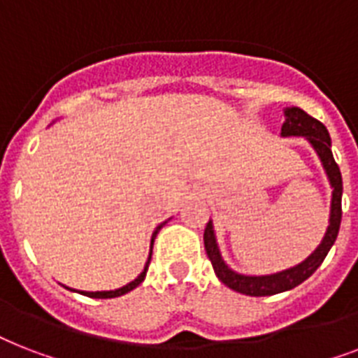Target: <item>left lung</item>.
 Here are the masks:
<instances>
[{
  "label": "left lung",
  "mask_w": 358,
  "mask_h": 358,
  "mask_svg": "<svg viewBox=\"0 0 358 358\" xmlns=\"http://www.w3.org/2000/svg\"><path fill=\"white\" fill-rule=\"evenodd\" d=\"M284 117L286 120L282 124L280 135L282 137H305L320 157L323 171L327 174L329 184L333 187L329 227L316 250L297 266L288 267L284 271L271 273V275H243V273L234 271L227 266V262L223 260L221 250H219L213 221H208L206 230H204V247H206L208 258L212 262L213 271L224 286H229L230 289L239 292V294L250 295V297L280 294V292H288V289L299 286L301 282H305L325 260V256L336 241L340 221H342V189L344 187H342V174H340V169L334 162L333 150H331V137H329L327 128L299 108H286Z\"/></svg>",
  "instance_id": "8db88e82"
}]
</instances>
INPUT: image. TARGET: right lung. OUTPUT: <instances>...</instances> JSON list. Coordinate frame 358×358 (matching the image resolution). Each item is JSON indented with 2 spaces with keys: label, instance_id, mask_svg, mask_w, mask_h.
<instances>
[{
  "label": "right lung",
  "instance_id": "1",
  "mask_svg": "<svg viewBox=\"0 0 358 358\" xmlns=\"http://www.w3.org/2000/svg\"><path fill=\"white\" fill-rule=\"evenodd\" d=\"M165 223H167V221H165ZM165 223L157 224L156 230H154V234H152V239H150V252H148V260H146V264H145V269H143L139 277L134 278L131 282H128L126 286H122V288L108 289V292H78V289H72V288H69V286H64V288L72 289V292H78V294H81V295H87V297H94V299H111V297H120V295L128 294V292H131L134 288H137V286H139V284L145 280L146 271H148V264H150V258H152V247H154V239H156L157 232L163 229V224Z\"/></svg>",
  "mask_w": 358,
  "mask_h": 358
}]
</instances>
